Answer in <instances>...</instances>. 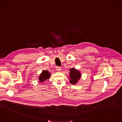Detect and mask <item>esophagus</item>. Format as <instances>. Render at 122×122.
Listing matches in <instances>:
<instances>
[{
  "instance_id": "34e87169",
  "label": "esophagus",
  "mask_w": 122,
  "mask_h": 122,
  "mask_svg": "<svg viewBox=\"0 0 122 122\" xmlns=\"http://www.w3.org/2000/svg\"><path fill=\"white\" fill-rule=\"evenodd\" d=\"M56 69L58 71H60L61 70V68L60 66H56Z\"/></svg>"
}]
</instances>
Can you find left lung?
<instances>
[{
  "label": "left lung",
  "instance_id": "left-lung-1",
  "mask_svg": "<svg viewBox=\"0 0 122 122\" xmlns=\"http://www.w3.org/2000/svg\"><path fill=\"white\" fill-rule=\"evenodd\" d=\"M70 82L72 84H76L81 77L80 72L75 68H71L70 70Z\"/></svg>",
  "mask_w": 122,
  "mask_h": 122
}]
</instances>
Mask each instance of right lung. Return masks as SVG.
<instances>
[{"label":"right lung","mask_w":122,"mask_h":122,"mask_svg":"<svg viewBox=\"0 0 122 122\" xmlns=\"http://www.w3.org/2000/svg\"><path fill=\"white\" fill-rule=\"evenodd\" d=\"M50 77V73L47 70H44L41 74L39 77V80L40 82H43L45 80H46Z\"/></svg>","instance_id":"right-lung-1"}]
</instances>
